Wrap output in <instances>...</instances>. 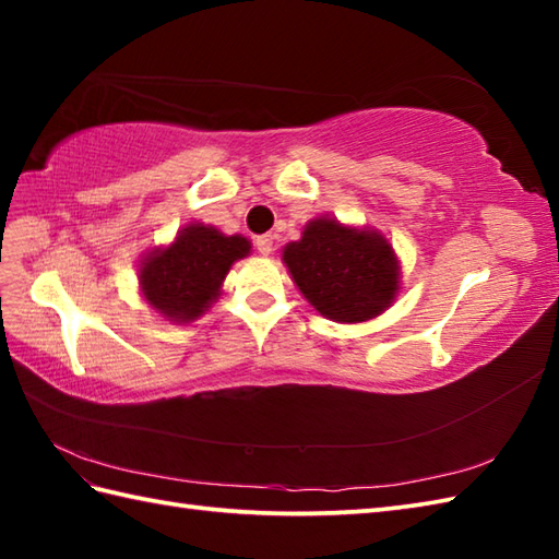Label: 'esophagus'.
Here are the masks:
<instances>
[{
    "label": "esophagus",
    "mask_w": 559,
    "mask_h": 559,
    "mask_svg": "<svg viewBox=\"0 0 559 559\" xmlns=\"http://www.w3.org/2000/svg\"><path fill=\"white\" fill-rule=\"evenodd\" d=\"M257 252L261 257H269L273 252V237L271 235H261L257 237Z\"/></svg>",
    "instance_id": "34e87169"
}]
</instances>
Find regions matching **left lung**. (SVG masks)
Returning a JSON list of instances; mask_svg holds the SVG:
<instances>
[{
    "mask_svg": "<svg viewBox=\"0 0 559 559\" xmlns=\"http://www.w3.org/2000/svg\"><path fill=\"white\" fill-rule=\"evenodd\" d=\"M283 264L302 298L338 324L370 322L401 293V261L386 237L331 216L307 223L283 247Z\"/></svg>",
    "mask_w": 559,
    "mask_h": 559,
    "instance_id": "left-lung-1",
    "label": "left lung"
}]
</instances>
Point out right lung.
<instances>
[{
  "label": "right lung",
  "instance_id": "right-lung-1",
  "mask_svg": "<svg viewBox=\"0 0 559 559\" xmlns=\"http://www.w3.org/2000/svg\"><path fill=\"white\" fill-rule=\"evenodd\" d=\"M249 252L252 242L242 235H225L216 225L197 221L187 223L173 242L141 259V298L165 322H197L218 300L230 266Z\"/></svg>",
  "mask_w": 559,
  "mask_h": 559
}]
</instances>
